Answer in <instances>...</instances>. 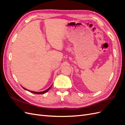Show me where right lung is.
<instances>
[{
    "label": "right lung",
    "instance_id": "obj_1",
    "mask_svg": "<svg viewBox=\"0 0 125 125\" xmlns=\"http://www.w3.org/2000/svg\"><path fill=\"white\" fill-rule=\"evenodd\" d=\"M52 85H51L50 88H49L48 89H47V90H45V91H43V92H34V91H30V90H27V89H26L25 88H24L23 87H22V88H23L24 90H28V91H29V92H31V93H35V94H44V93H46V92H47V91H48L49 90H50V89L51 88V87H52Z\"/></svg>",
    "mask_w": 125,
    "mask_h": 125
}]
</instances>
